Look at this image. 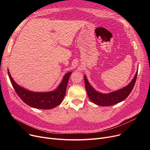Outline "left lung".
Segmentation results:
<instances>
[{
	"label": "left lung",
	"instance_id": "1",
	"mask_svg": "<svg viewBox=\"0 0 150 150\" xmlns=\"http://www.w3.org/2000/svg\"><path fill=\"white\" fill-rule=\"evenodd\" d=\"M137 72L131 81L126 87L109 93H101L96 91L88 82L87 78L84 75L85 88L89 98L93 103L101 106H109L115 105L123 101L128 97L134 86L137 76Z\"/></svg>",
	"mask_w": 150,
	"mask_h": 150
}]
</instances>
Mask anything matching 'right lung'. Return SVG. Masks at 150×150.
<instances>
[{
	"instance_id": "obj_1",
	"label": "right lung",
	"mask_w": 150,
	"mask_h": 150,
	"mask_svg": "<svg viewBox=\"0 0 150 150\" xmlns=\"http://www.w3.org/2000/svg\"><path fill=\"white\" fill-rule=\"evenodd\" d=\"M8 74L16 92L25 103L37 109H50L60 105L64 99L69 78L72 72H68L64 75L56 90L47 92H35L23 88L13 80L9 71Z\"/></svg>"
}]
</instances>
